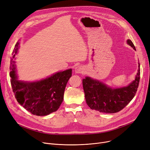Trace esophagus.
<instances>
[{
	"label": "esophagus",
	"mask_w": 150,
	"mask_h": 150,
	"mask_svg": "<svg viewBox=\"0 0 150 150\" xmlns=\"http://www.w3.org/2000/svg\"><path fill=\"white\" fill-rule=\"evenodd\" d=\"M74 71H75V73H78V74L82 73L84 71V68L81 65L77 66L76 67H75Z\"/></svg>",
	"instance_id": "34e87169"
}]
</instances>
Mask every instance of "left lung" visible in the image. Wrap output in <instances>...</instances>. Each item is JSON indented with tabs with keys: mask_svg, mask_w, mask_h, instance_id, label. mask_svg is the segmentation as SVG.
Listing matches in <instances>:
<instances>
[{
	"mask_svg": "<svg viewBox=\"0 0 150 150\" xmlns=\"http://www.w3.org/2000/svg\"><path fill=\"white\" fill-rule=\"evenodd\" d=\"M127 44L136 51L133 42L128 39ZM135 79L127 86L112 88L103 82L87 76L82 80L85 98L92 110L106 113H116L129 103L136 93L140 81V63Z\"/></svg>",
	"mask_w": 150,
	"mask_h": 150,
	"instance_id": "obj_1",
	"label": "left lung"
}]
</instances>
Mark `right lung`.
<instances>
[{"instance_id": "right-lung-1", "label": "right lung", "mask_w": 150, "mask_h": 150, "mask_svg": "<svg viewBox=\"0 0 150 150\" xmlns=\"http://www.w3.org/2000/svg\"><path fill=\"white\" fill-rule=\"evenodd\" d=\"M19 42L13 51L10 67L11 84L19 104L33 115L45 116L58 110L63 100L67 83L72 75V69L55 73L40 81L18 80L15 65Z\"/></svg>"}]
</instances>
